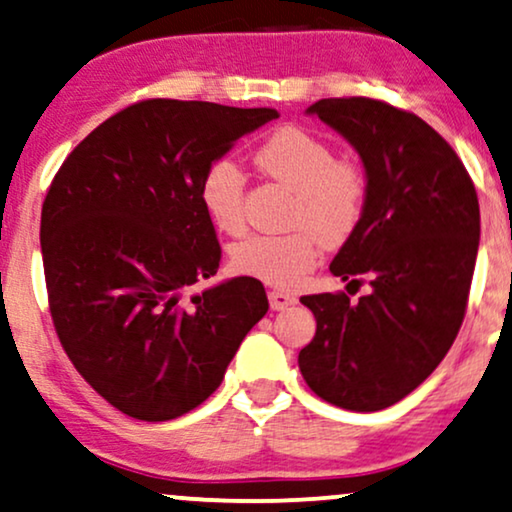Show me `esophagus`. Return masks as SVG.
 <instances>
[{"label": "esophagus", "instance_id": "1", "mask_svg": "<svg viewBox=\"0 0 512 512\" xmlns=\"http://www.w3.org/2000/svg\"><path fill=\"white\" fill-rule=\"evenodd\" d=\"M268 301H270L272 310H284V308H289V305L296 303V296L287 294V291L272 289V291H268Z\"/></svg>", "mask_w": 512, "mask_h": 512}]
</instances>
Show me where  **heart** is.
I'll return each instance as SVG.
<instances>
[{"instance_id": "heart-1", "label": "heart", "mask_w": 512, "mask_h": 512, "mask_svg": "<svg viewBox=\"0 0 512 512\" xmlns=\"http://www.w3.org/2000/svg\"><path fill=\"white\" fill-rule=\"evenodd\" d=\"M265 174L296 192L287 235H251L230 251L232 268L280 289L301 284L320 258V244L341 247L360 228L367 209V178L355 164L338 162L334 148L301 126H282L256 150ZM247 176L230 157L211 162L199 199L211 221L237 235L244 228Z\"/></svg>"}]
</instances>
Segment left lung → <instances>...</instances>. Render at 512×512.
I'll return each mask as SVG.
<instances>
[{
	"label": "left lung",
	"mask_w": 512,
	"mask_h": 512,
	"mask_svg": "<svg viewBox=\"0 0 512 512\" xmlns=\"http://www.w3.org/2000/svg\"><path fill=\"white\" fill-rule=\"evenodd\" d=\"M360 152L367 209L329 270L371 291L303 296L317 320L298 353L310 390L350 411L400 402L449 353L468 308L480 204L473 178L433 126L374 98L308 108ZM348 284V291H350Z\"/></svg>",
	"instance_id": "1"
}]
</instances>
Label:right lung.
<instances>
[{"mask_svg": "<svg viewBox=\"0 0 512 512\" xmlns=\"http://www.w3.org/2000/svg\"><path fill=\"white\" fill-rule=\"evenodd\" d=\"M277 117L148 98L96 126L53 176L39 228L53 327L84 381L122 414L155 423L199 407L268 313L254 277L188 291L221 263L199 199L204 171Z\"/></svg>", "mask_w": 512, "mask_h": 512, "instance_id": "right-lung-1", "label": "right lung"}]
</instances>
